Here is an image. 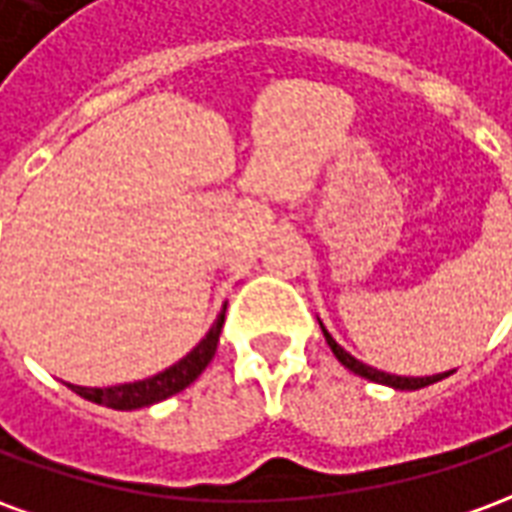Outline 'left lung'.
I'll return each instance as SVG.
<instances>
[{
    "mask_svg": "<svg viewBox=\"0 0 512 512\" xmlns=\"http://www.w3.org/2000/svg\"><path fill=\"white\" fill-rule=\"evenodd\" d=\"M323 329V337H326V343H329V348H332V354L340 359V365H345L351 373H356V376L367 378V381H376V384H386V386H395V389H422V386L428 384H436V381H441V378H447L452 373H439V376H425V378H406V376H392V373H381V370H376V367L370 365H362L359 359H354V356L345 351L343 345L334 343V337L329 332H326V326L321 323Z\"/></svg>",
    "mask_w": 512,
    "mask_h": 512,
    "instance_id": "8db88e82",
    "label": "left lung"
}]
</instances>
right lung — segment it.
Listing matches in <instances>:
<instances>
[{
    "mask_svg": "<svg viewBox=\"0 0 512 512\" xmlns=\"http://www.w3.org/2000/svg\"><path fill=\"white\" fill-rule=\"evenodd\" d=\"M227 310V304H224ZM224 310L222 315L216 318V323L211 326V332L205 334L200 340V345L180 359L178 365L167 367L164 373H158L153 378H145V381H134V384H120V386H73L68 384L76 392L82 395L84 400H93L98 406L117 408V411H131V408L153 406L158 400H167L169 395H178L180 389H186L191 381H197L202 370L208 367V362L216 354V345H219V334H222L224 323Z\"/></svg>",
    "mask_w": 512,
    "mask_h": 512,
    "instance_id": "obj_1",
    "label": "right lung"
}]
</instances>
